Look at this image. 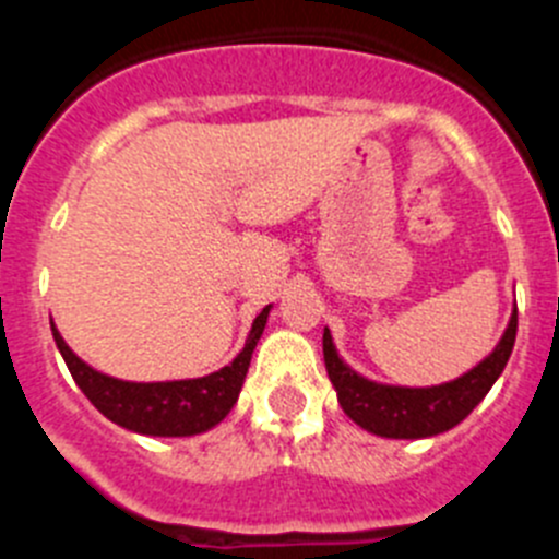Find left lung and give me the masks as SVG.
Wrapping results in <instances>:
<instances>
[{
    "instance_id": "left-lung-1",
    "label": "left lung",
    "mask_w": 559,
    "mask_h": 559,
    "mask_svg": "<svg viewBox=\"0 0 559 559\" xmlns=\"http://www.w3.org/2000/svg\"><path fill=\"white\" fill-rule=\"evenodd\" d=\"M518 333V308L512 313L510 324L503 330L498 347L487 358L464 372L462 378L442 383V386L408 389V386H383L374 380L360 378L355 369H349L338 358L333 347V335L324 330L322 349L324 367L333 380L338 403L353 423L367 428L369 433L389 439H423L437 437L442 431H451L459 426L473 408L490 392V386L503 372L515 347Z\"/></svg>"
}]
</instances>
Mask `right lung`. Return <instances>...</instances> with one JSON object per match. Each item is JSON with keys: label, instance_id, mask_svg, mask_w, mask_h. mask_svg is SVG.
<instances>
[{"label": "right lung", "instance_id": "add662e5", "mask_svg": "<svg viewBox=\"0 0 559 559\" xmlns=\"http://www.w3.org/2000/svg\"><path fill=\"white\" fill-rule=\"evenodd\" d=\"M269 310L271 305L260 310V316L251 324L243 353L237 355L229 367L192 380L131 383V380L108 378V374L83 364L67 347V341L61 338L56 324H52V338H56L81 392L92 400V406L103 417L128 428V431L145 433V437H192V433H204L212 426H218L237 403V394H240L246 372H249L251 353H254L257 341H260L265 322H269Z\"/></svg>", "mask_w": 559, "mask_h": 559}]
</instances>
